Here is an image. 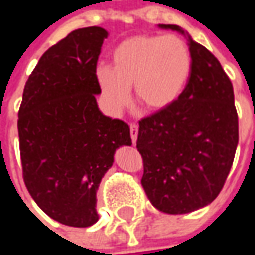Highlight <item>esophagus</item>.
Masks as SVG:
<instances>
[{
	"label": "esophagus",
	"instance_id": "34e87169",
	"mask_svg": "<svg viewBox=\"0 0 255 255\" xmlns=\"http://www.w3.org/2000/svg\"><path fill=\"white\" fill-rule=\"evenodd\" d=\"M129 132H131L132 144H135V141H137V135H138V126H137L135 123H131V124H129Z\"/></svg>",
	"mask_w": 255,
	"mask_h": 255
}]
</instances>
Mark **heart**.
<instances>
[{
    "label": "heart",
    "mask_w": 255,
    "mask_h": 255,
    "mask_svg": "<svg viewBox=\"0 0 255 255\" xmlns=\"http://www.w3.org/2000/svg\"><path fill=\"white\" fill-rule=\"evenodd\" d=\"M111 57V66L98 65L95 78L113 113H120L129 102V86L142 107H169L185 91L192 70L186 41L174 34L127 38L114 49Z\"/></svg>",
    "instance_id": "1"
}]
</instances>
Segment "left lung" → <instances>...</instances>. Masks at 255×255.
<instances>
[{"instance_id": "1", "label": "left lung", "mask_w": 255, "mask_h": 255, "mask_svg": "<svg viewBox=\"0 0 255 255\" xmlns=\"http://www.w3.org/2000/svg\"><path fill=\"white\" fill-rule=\"evenodd\" d=\"M160 27L185 34L174 24ZM189 50L192 70L182 95L138 121L141 185L153 206L172 215L193 212L217 198L238 144L228 75L212 53L190 37Z\"/></svg>"}]
</instances>
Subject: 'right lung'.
I'll use <instances>...</instances> for the list:
<instances>
[{"mask_svg": "<svg viewBox=\"0 0 255 255\" xmlns=\"http://www.w3.org/2000/svg\"><path fill=\"white\" fill-rule=\"evenodd\" d=\"M107 30L69 33L40 57L18 111L23 179L54 221L85 228L98 221L97 190L114 153L131 145L129 127L99 111L95 70Z\"/></svg>", "mask_w": 255, "mask_h": 255, "instance_id": "1", "label": "right lung"}]
</instances>
